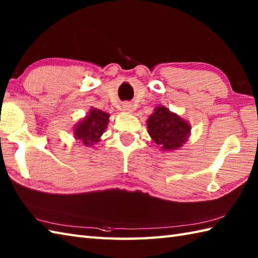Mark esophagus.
<instances>
[{"label": "esophagus", "instance_id": "1", "mask_svg": "<svg viewBox=\"0 0 258 258\" xmlns=\"http://www.w3.org/2000/svg\"><path fill=\"white\" fill-rule=\"evenodd\" d=\"M123 111L124 112H127V113H131L133 111V106H132V104H130V103H125V104H123Z\"/></svg>", "mask_w": 258, "mask_h": 258}]
</instances>
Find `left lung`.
Listing matches in <instances>:
<instances>
[{"label":"left lung","instance_id":"left-lung-1","mask_svg":"<svg viewBox=\"0 0 258 258\" xmlns=\"http://www.w3.org/2000/svg\"><path fill=\"white\" fill-rule=\"evenodd\" d=\"M147 132L161 151L179 150L190 136L191 126L178 114L160 105L146 120Z\"/></svg>","mask_w":258,"mask_h":258}]
</instances>
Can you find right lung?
I'll use <instances>...</instances> for the list:
<instances>
[{"mask_svg": "<svg viewBox=\"0 0 258 258\" xmlns=\"http://www.w3.org/2000/svg\"><path fill=\"white\" fill-rule=\"evenodd\" d=\"M108 113L101 109L91 107L85 117L80 119L73 127V136L85 147H94L101 141L109 122Z\"/></svg>", "mask_w": 258, "mask_h": 258, "instance_id": "1", "label": "right lung"}]
</instances>
